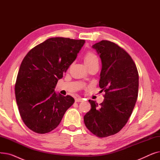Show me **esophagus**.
Listing matches in <instances>:
<instances>
[{
    "mask_svg": "<svg viewBox=\"0 0 160 160\" xmlns=\"http://www.w3.org/2000/svg\"><path fill=\"white\" fill-rule=\"evenodd\" d=\"M83 101V99L82 98H77L75 99V102H82Z\"/></svg>",
    "mask_w": 160,
    "mask_h": 160,
    "instance_id": "1",
    "label": "esophagus"
}]
</instances>
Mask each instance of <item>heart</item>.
<instances>
[{
	"instance_id": "b5f03b06",
	"label": "heart",
	"mask_w": 160,
	"mask_h": 160,
	"mask_svg": "<svg viewBox=\"0 0 160 160\" xmlns=\"http://www.w3.org/2000/svg\"><path fill=\"white\" fill-rule=\"evenodd\" d=\"M83 62L87 66V67L98 63L97 56L92 52H88L84 57H83Z\"/></svg>"
}]
</instances>
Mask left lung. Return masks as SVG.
<instances>
[{"label": "left lung", "mask_w": 160, "mask_h": 160, "mask_svg": "<svg viewBox=\"0 0 160 160\" xmlns=\"http://www.w3.org/2000/svg\"><path fill=\"white\" fill-rule=\"evenodd\" d=\"M92 47L101 59L99 86L105 95L100 107L89 100L91 108L83 121L94 135L106 138L118 133L131 116L138 95L139 74L131 56L119 45L102 40Z\"/></svg>", "instance_id": "left-lung-1"}]
</instances>
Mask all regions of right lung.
Instances as JSON below:
<instances>
[{"mask_svg":"<svg viewBox=\"0 0 160 160\" xmlns=\"http://www.w3.org/2000/svg\"><path fill=\"white\" fill-rule=\"evenodd\" d=\"M84 43L51 38L24 58L15 82V98L22 121L33 132L42 134L55 129L73 104L71 96L57 94L54 89Z\"/></svg>","mask_w":160,"mask_h":160,"instance_id":"right-lung-1","label":"right lung"}]
</instances>
